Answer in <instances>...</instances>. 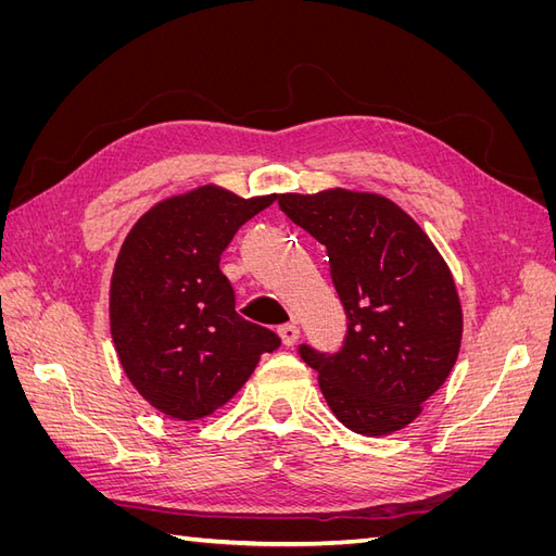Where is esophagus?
<instances>
[{"label": "esophagus", "instance_id": "1", "mask_svg": "<svg viewBox=\"0 0 556 556\" xmlns=\"http://www.w3.org/2000/svg\"><path fill=\"white\" fill-rule=\"evenodd\" d=\"M278 333H280V341H282V345H288V348H292L296 341H299V327L292 323V325H282L280 329H278Z\"/></svg>", "mask_w": 556, "mask_h": 556}]
</instances>
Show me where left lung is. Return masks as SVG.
<instances>
[{"label":"left lung","mask_w":556,"mask_h":556,"mask_svg":"<svg viewBox=\"0 0 556 556\" xmlns=\"http://www.w3.org/2000/svg\"><path fill=\"white\" fill-rule=\"evenodd\" d=\"M278 206L327 248L345 308L339 352L299 345L331 413L362 435L408 427L459 355L462 304L447 264L413 217L380 194H278Z\"/></svg>","instance_id":"8db88e82"}]
</instances>
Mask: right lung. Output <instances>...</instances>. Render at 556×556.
Instances as JSON below:
<instances>
[{"mask_svg":"<svg viewBox=\"0 0 556 556\" xmlns=\"http://www.w3.org/2000/svg\"><path fill=\"white\" fill-rule=\"evenodd\" d=\"M276 194L215 185L160 201L131 227L111 278V336L137 392L174 419L206 417L237 394L280 339L237 313L220 255Z\"/></svg>","mask_w":556,"mask_h":556,"instance_id":"right-lung-1","label":"right lung"}]
</instances>
